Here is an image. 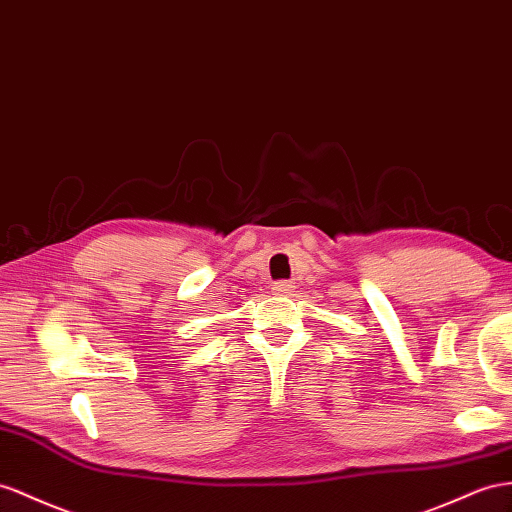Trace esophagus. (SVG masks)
<instances>
[{
  "mask_svg": "<svg viewBox=\"0 0 512 512\" xmlns=\"http://www.w3.org/2000/svg\"><path fill=\"white\" fill-rule=\"evenodd\" d=\"M292 283L290 281H279V283H274V287H272V290H274V294H277V296H290L292 294Z\"/></svg>",
  "mask_w": 512,
  "mask_h": 512,
  "instance_id": "obj_1",
  "label": "esophagus"
}]
</instances>
